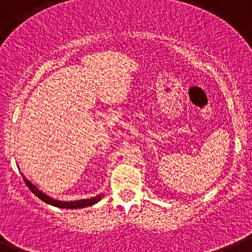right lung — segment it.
Listing matches in <instances>:
<instances>
[{"label": "right lung", "mask_w": 252, "mask_h": 252, "mask_svg": "<svg viewBox=\"0 0 252 252\" xmlns=\"http://www.w3.org/2000/svg\"><path fill=\"white\" fill-rule=\"evenodd\" d=\"M23 178L26 183L29 189L37 196L38 198H40L41 201H44L45 203L51 204L54 207H59V208H67V209H77V208H85V207H90L95 204L96 202L101 200V193L100 195H96L94 197H91V198H85V200H77V201H59V200H55V198L50 197V196L46 195V193L41 192L39 189H38L35 185H33L29 179L26 178L23 175Z\"/></svg>", "instance_id": "obj_1"}]
</instances>
